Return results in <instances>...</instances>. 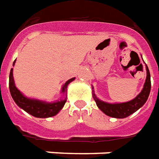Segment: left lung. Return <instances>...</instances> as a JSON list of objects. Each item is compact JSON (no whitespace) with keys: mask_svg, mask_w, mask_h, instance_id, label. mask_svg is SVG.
<instances>
[{"mask_svg":"<svg viewBox=\"0 0 159 159\" xmlns=\"http://www.w3.org/2000/svg\"><path fill=\"white\" fill-rule=\"evenodd\" d=\"M146 72H147V76H146V80L144 83L143 90L136 98L129 102L120 103V104H109V103L103 102L95 96L93 93V99L95 100L98 108L104 113H106L112 118H117V119L126 118L128 116L132 114L133 112L138 111L140 107H143L144 103L146 102L150 92H151V86H152L151 85V74H150V71H149L147 66H146Z\"/></svg>","mask_w":159,"mask_h":159,"instance_id":"1","label":"left lung"}]
</instances>
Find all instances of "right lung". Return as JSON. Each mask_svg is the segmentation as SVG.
<instances>
[{
	"label": "right lung",
	"mask_w": 159,
	"mask_h": 159,
	"mask_svg": "<svg viewBox=\"0 0 159 159\" xmlns=\"http://www.w3.org/2000/svg\"><path fill=\"white\" fill-rule=\"evenodd\" d=\"M15 61H14L13 66L15 65ZM73 80H74V78L70 79L69 80L66 82L63 88H62L63 93L66 92L68 84L70 82L73 81ZM9 90H10L11 96L15 100V102L17 104V106L36 118H49V117H52V116L56 115L61 111V108L64 107L66 101L65 99V100H61V101H58L55 103H45L36 100V99L26 98L15 87L14 78H13V68H11L10 73H9Z\"/></svg>",
	"instance_id": "obj_1"
}]
</instances>
